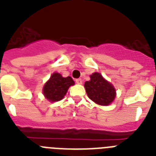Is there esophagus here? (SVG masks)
I'll return each instance as SVG.
<instances>
[{"mask_svg": "<svg viewBox=\"0 0 156 156\" xmlns=\"http://www.w3.org/2000/svg\"><path fill=\"white\" fill-rule=\"evenodd\" d=\"M75 82H76L77 84H82V78H77V79L75 80Z\"/></svg>", "mask_w": 156, "mask_h": 156, "instance_id": "34e87169", "label": "esophagus"}]
</instances>
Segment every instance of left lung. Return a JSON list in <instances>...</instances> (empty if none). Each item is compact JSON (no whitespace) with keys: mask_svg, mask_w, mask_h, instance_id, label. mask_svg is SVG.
<instances>
[{"mask_svg":"<svg viewBox=\"0 0 156 156\" xmlns=\"http://www.w3.org/2000/svg\"><path fill=\"white\" fill-rule=\"evenodd\" d=\"M85 88L89 99L100 105H108L115 97L113 86L99 73L90 75V81L85 82Z\"/></svg>","mask_w":156,"mask_h":156,"instance_id":"obj_1","label":"left lung"}]
</instances>
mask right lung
<instances>
[{"mask_svg": "<svg viewBox=\"0 0 156 156\" xmlns=\"http://www.w3.org/2000/svg\"><path fill=\"white\" fill-rule=\"evenodd\" d=\"M74 82L70 76L63 78L59 73H54L43 88L44 97L51 102L59 101L63 98L67 89Z\"/></svg>", "mask_w": 156, "mask_h": 156, "instance_id": "obj_1", "label": "right lung"}]
</instances>
